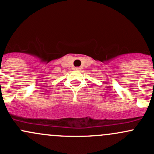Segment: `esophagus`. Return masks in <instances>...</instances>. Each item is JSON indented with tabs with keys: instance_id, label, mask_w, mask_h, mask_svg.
I'll return each mask as SVG.
<instances>
[{
	"instance_id": "obj_1",
	"label": "esophagus",
	"mask_w": 154,
	"mask_h": 154,
	"mask_svg": "<svg viewBox=\"0 0 154 154\" xmlns=\"http://www.w3.org/2000/svg\"><path fill=\"white\" fill-rule=\"evenodd\" d=\"M74 70H76V71H80V68H74Z\"/></svg>"
}]
</instances>
